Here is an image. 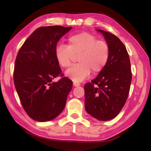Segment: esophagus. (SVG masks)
Here are the masks:
<instances>
[{"label": "esophagus", "instance_id": "34e87169", "mask_svg": "<svg viewBox=\"0 0 151 151\" xmlns=\"http://www.w3.org/2000/svg\"><path fill=\"white\" fill-rule=\"evenodd\" d=\"M73 84L74 86H76H76H79L80 85V82H73Z\"/></svg>", "mask_w": 151, "mask_h": 151}]
</instances>
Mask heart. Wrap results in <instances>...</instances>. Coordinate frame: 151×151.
<instances>
[{
	"label": "heart",
	"instance_id": "1",
	"mask_svg": "<svg viewBox=\"0 0 151 151\" xmlns=\"http://www.w3.org/2000/svg\"><path fill=\"white\" fill-rule=\"evenodd\" d=\"M78 64L66 71V76L75 82H80L90 75L100 73L108 63L110 47L104 40H98L88 32H80L68 38L67 45H58L55 57L62 68L71 65L73 55H77Z\"/></svg>",
	"mask_w": 151,
	"mask_h": 151
}]
</instances>
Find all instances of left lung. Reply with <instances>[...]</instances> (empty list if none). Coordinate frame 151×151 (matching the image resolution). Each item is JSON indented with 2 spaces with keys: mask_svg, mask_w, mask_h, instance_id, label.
<instances>
[{
  "mask_svg": "<svg viewBox=\"0 0 151 151\" xmlns=\"http://www.w3.org/2000/svg\"><path fill=\"white\" fill-rule=\"evenodd\" d=\"M110 47L104 69L84 85L86 112L101 121L112 119L124 106L132 80L131 63L122 42L111 33L99 29Z\"/></svg>",
  "mask_w": 151,
  "mask_h": 151,
  "instance_id": "1",
  "label": "left lung"
}]
</instances>
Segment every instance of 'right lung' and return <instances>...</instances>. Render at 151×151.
Here are the masks:
<instances>
[{
	"instance_id": "right-lung-1",
	"label": "right lung",
	"mask_w": 151,
	"mask_h": 151,
	"mask_svg": "<svg viewBox=\"0 0 151 151\" xmlns=\"http://www.w3.org/2000/svg\"><path fill=\"white\" fill-rule=\"evenodd\" d=\"M71 27L55 25L36 29L16 56L14 82L24 110L31 118L47 122L65 109L73 82L64 77L55 57L57 43ZM58 76L57 83L52 80Z\"/></svg>"
}]
</instances>
